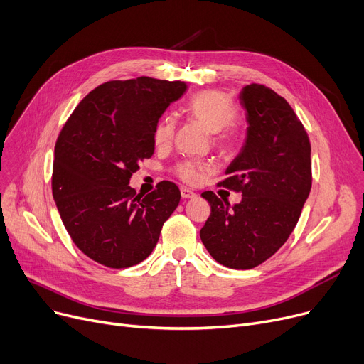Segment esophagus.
I'll return each instance as SVG.
<instances>
[{
	"label": "esophagus",
	"instance_id": "1",
	"mask_svg": "<svg viewBox=\"0 0 364 364\" xmlns=\"http://www.w3.org/2000/svg\"><path fill=\"white\" fill-rule=\"evenodd\" d=\"M195 196H196V193L192 192V190H190V188H186V187L181 188V198L183 199H192Z\"/></svg>",
	"mask_w": 364,
	"mask_h": 364
}]
</instances>
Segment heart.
Segmentation results:
<instances>
[{
	"mask_svg": "<svg viewBox=\"0 0 364 364\" xmlns=\"http://www.w3.org/2000/svg\"><path fill=\"white\" fill-rule=\"evenodd\" d=\"M186 112L208 132L217 134L215 146L221 153H230L237 147L240 136L233 124L237 117V106L225 92L217 90L196 92L187 102ZM174 121L164 118L153 132V140L158 146L169 144L174 137ZM206 169L208 166L200 162L184 161L177 165L176 174L187 184H199Z\"/></svg>",
	"mask_w": 364,
	"mask_h": 364,
	"instance_id": "obj_1",
	"label": "heart"
}]
</instances>
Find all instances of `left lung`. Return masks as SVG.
I'll use <instances>...</instances> for the list:
<instances>
[{
    "instance_id": "8db88e82",
    "label": "left lung",
    "mask_w": 364,
    "mask_h": 364,
    "mask_svg": "<svg viewBox=\"0 0 364 364\" xmlns=\"http://www.w3.org/2000/svg\"><path fill=\"white\" fill-rule=\"evenodd\" d=\"M246 140L220 186L242 193L230 206L214 192L202 198L211 215L200 239L228 269L247 270L274 255L288 240L311 190V146L294 109L272 88L243 87Z\"/></svg>"
}]
</instances>
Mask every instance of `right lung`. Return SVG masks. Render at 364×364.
<instances>
[{"mask_svg": "<svg viewBox=\"0 0 364 364\" xmlns=\"http://www.w3.org/2000/svg\"><path fill=\"white\" fill-rule=\"evenodd\" d=\"M187 85L140 76L109 81L76 106L54 147L53 198L73 243L92 261L127 269L146 259L181 193L161 181L144 198L129 178L155 151L153 132Z\"/></svg>", "mask_w": 364, "mask_h": 364, "instance_id": "add662e5", "label": "right lung"}]
</instances>
